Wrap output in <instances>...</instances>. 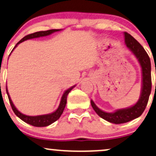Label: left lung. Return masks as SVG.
Returning a JSON list of instances; mask_svg holds the SVG:
<instances>
[{
  "mask_svg": "<svg viewBox=\"0 0 156 156\" xmlns=\"http://www.w3.org/2000/svg\"><path fill=\"white\" fill-rule=\"evenodd\" d=\"M125 42L127 48L136 56L141 68L142 85L139 99L134 105L123 109L116 110L113 113H107L101 111L96 105L94 101H90L92 108L103 119L113 124L128 122L141 116L147 105L149 97L151 93V63L150 57L139 42L127 32H124Z\"/></svg>",
  "mask_w": 156,
  "mask_h": 156,
  "instance_id": "obj_1",
  "label": "left lung"
}]
</instances>
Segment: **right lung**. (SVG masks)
Returning a JSON list of instances; mask_svg holds the SVG:
<instances>
[{
	"label": "right lung",
	"mask_w": 156,
	"mask_h": 156,
	"mask_svg": "<svg viewBox=\"0 0 156 156\" xmlns=\"http://www.w3.org/2000/svg\"><path fill=\"white\" fill-rule=\"evenodd\" d=\"M61 29H51V30H48V31H37V32L32 33V34H28V35L24 37L23 38H22V39L20 40L16 45H15V46L14 47V48L12 49V51L16 48L17 45L20 44V43H22V42L25 41V40L33 39V38L40 37L48 36V35H50V34H51L52 33L56 32V31H59ZM74 87L75 85H73V86L71 87L70 88L68 89V90H66V91L63 93V94H62V98H61L60 103H59L58 108H57L55 111H54L53 113H49V114L40 115V116H27V115L23 114L22 113H20V112L16 108H15V105H14L13 102H12L11 98H10L9 94L7 87H6V93H7L9 100L10 105H11L12 110H13L14 113H15V115H16L17 117H19L20 119L23 121V122H25L26 123L29 124V125H31L32 126H34V127H46V126L50 125L51 124L54 123V122H56V121L60 117L61 115H62V112H63L65 109V107L66 105V103H67L68 94H69V92L71 91Z\"/></svg>",
	"instance_id": "add662e5"
}]
</instances>
